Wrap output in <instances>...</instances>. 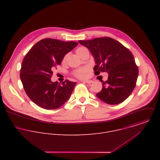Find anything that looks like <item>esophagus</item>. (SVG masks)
<instances>
[{"label": "esophagus", "instance_id": "esophagus-1", "mask_svg": "<svg viewBox=\"0 0 160 160\" xmlns=\"http://www.w3.org/2000/svg\"><path fill=\"white\" fill-rule=\"evenodd\" d=\"M84 82H85V83H93V82H94V81H93V80H85Z\"/></svg>", "mask_w": 160, "mask_h": 160}]
</instances>
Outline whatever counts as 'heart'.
<instances>
[{
	"label": "heart",
	"mask_w": 160,
	"mask_h": 160,
	"mask_svg": "<svg viewBox=\"0 0 160 160\" xmlns=\"http://www.w3.org/2000/svg\"><path fill=\"white\" fill-rule=\"evenodd\" d=\"M85 49H86V48H84V47H80V48H78L77 49V51H76L77 54H78L79 52H80L81 51H82V50H83ZM66 56H64L62 61H64L66 60ZM88 72V68H87V67H82V68H79V69H77L75 71H74L73 75L75 77H78L79 78H85L87 76Z\"/></svg>",
	"instance_id": "obj_1"
}]
</instances>
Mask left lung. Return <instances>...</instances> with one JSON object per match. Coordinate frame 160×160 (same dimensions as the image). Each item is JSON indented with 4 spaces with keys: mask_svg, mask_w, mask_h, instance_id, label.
<instances>
[{
    "mask_svg": "<svg viewBox=\"0 0 160 160\" xmlns=\"http://www.w3.org/2000/svg\"><path fill=\"white\" fill-rule=\"evenodd\" d=\"M94 58V74L108 72V80L103 82L97 97L108 104L123 102L132 94L136 85L139 69L128 49L110 37L78 40Z\"/></svg>",
    "mask_w": 160,
    "mask_h": 160,
    "instance_id": "1",
    "label": "left lung"
}]
</instances>
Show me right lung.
<instances>
[{
    "label": "right lung",
    "mask_w": 160,
    "mask_h": 160,
    "mask_svg": "<svg viewBox=\"0 0 160 160\" xmlns=\"http://www.w3.org/2000/svg\"><path fill=\"white\" fill-rule=\"evenodd\" d=\"M78 43L44 38L30 49L22 61L20 78L28 98L46 109L59 108L69 99L77 82L66 80L52 82L53 70Z\"/></svg>",
    "instance_id": "right-lung-1"
}]
</instances>
